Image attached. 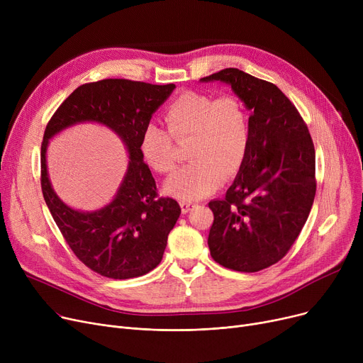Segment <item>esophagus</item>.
Segmentation results:
<instances>
[{
    "label": "esophagus",
    "mask_w": 363,
    "mask_h": 363,
    "mask_svg": "<svg viewBox=\"0 0 363 363\" xmlns=\"http://www.w3.org/2000/svg\"><path fill=\"white\" fill-rule=\"evenodd\" d=\"M191 207H194V203H191V201H182L181 203L182 213H188L189 211H191Z\"/></svg>",
    "instance_id": "1"
}]
</instances>
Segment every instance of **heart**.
<instances>
[{
    "mask_svg": "<svg viewBox=\"0 0 363 363\" xmlns=\"http://www.w3.org/2000/svg\"><path fill=\"white\" fill-rule=\"evenodd\" d=\"M166 129L147 123L140 137L145 164L159 174L175 167L174 141L191 138L188 157L193 162L170 175L163 188L182 201H196L219 188L223 178L238 174L250 147V119L234 95L213 97L203 92H184L164 113Z\"/></svg>",
    "mask_w": 363,
    "mask_h": 363,
    "instance_id": "b5f03b06",
    "label": "heart"
}]
</instances>
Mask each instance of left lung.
<instances>
[{
	"mask_svg": "<svg viewBox=\"0 0 363 363\" xmlns=\"http://www.w3.org/2000/svg\"><path fill=\"white\" fill-rule=\"evenodd\" d=\"M230 85L250 110V147L222 200H212L208 249L219 264L257 272L281 260L298 237L313 204L315 147L294 104L274 84L240 69L200 82Z\"/></svg>",
	"mask_w": 363,
	"mask_h": 363,
	"instance_id": "left-lung-1",
	"label": "left lung"
}]
</instances>
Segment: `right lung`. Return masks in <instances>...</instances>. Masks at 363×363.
I'll return each instance as SVG.
<instances>
[{
	"label": "right lung",
	"mask_w": 363,
	"mask_h": 363,
	"mask_svg": "<svg viewBox=\"0 0 363 363\" xmlns=\"http://www.w3.org/2000/svg\"><path fill=\"white\" fill-rule=\"evenodd\" d=\"M177 86L128 79H103L76 88L48 122L41 147L44 200L66 242L84 264L103 277L129 279L145 275L162 262L167 235L181 215L174 199H157L156 181L140 152L143 128ZM108 127L124 143L130 160L110 203L84 213L53 191L46 169L51 138L79 123Z\"/></svg>",
	"instance_id": "right-lung-1"
}]
</instances>
